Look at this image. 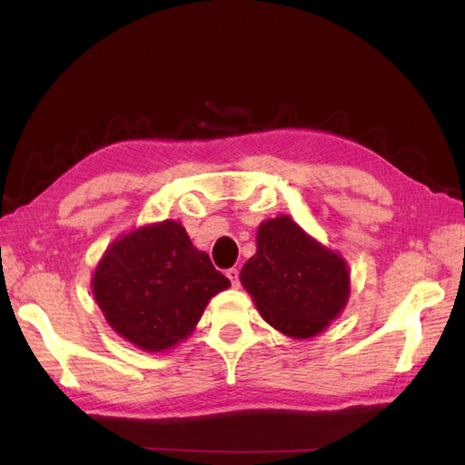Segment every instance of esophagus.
I'll use <instances>...</instances> for the list:
<instances>
[{
  "mask_svg": "<svg viewBox=\"0 0 465 465\" xmlns=\"http://www.w3.org/2000/svg\"><path fill=\"white\" fill-rule=\"evenodd\" d=\"M225 275H227V280L232 282L233 288H238V285H240V272L235 270V268H232V270H227Z\"/></svg>",
  "mask_w": 465,
  "mask_h": 465,
  "instance_id": "obj_1",
  "label": "esophagus"
}]
</instances>
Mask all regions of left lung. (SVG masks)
<instances>
[{"label": "left lung", "instance_id": "left-lung-1", "mask_svg": "<svg viewBox=\"0 0 465 465\" xmlns=\"http://www.w3.org/2000/svg\"><path fill=\"white\" fill-rule=\"evenodd\" d=\"M258 250L240 280L272 328L293 340L320 335L350 300V268L290 215L258 227Z\"/></svg>", "mask_w": 465, "mask_h": 465}]
</instances>
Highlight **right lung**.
I'll return each instance as SVG.
<instances>
[{
	"label": "right lung",
	"mask_w": 465,
	"mask_h": 465,
	"mask_svg": "<svg viewBox=\"0 0 465 465\" xmlns=\"http://www.w3.org/2000/svg\"><path fill=\"white\" fill-rule=\"evenodd\" d=\"M227 288L230 280L175 220L120 235L92 278L95 303L110 328L152 353L190 338L205 305Z\"/></svg>",
	"instance_id": "1"
}]
</instances>
